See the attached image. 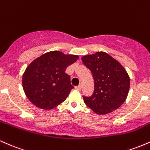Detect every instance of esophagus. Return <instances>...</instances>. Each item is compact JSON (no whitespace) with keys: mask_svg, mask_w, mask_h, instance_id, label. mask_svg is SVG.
<instances>
[{"mask_svg":"<svg viewBox=\"0 0 150 150\" xmlns=\"http://www.w3.org/2000/svg\"><path fill=\"white\" fill-rule=\"evenodd\" d=\"M81 88H82L81 85H79V86H77L75 87V88L76 89L77 91H81Z\"/></svg>","mask_w":150,"mask_h":150,"instance_id":"34e87169","label":"esophagus"}]
</instances>
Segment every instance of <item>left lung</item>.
Wrapping results in <instances>:
<instances>
[{
	"label": "left lung",
	"instance_id": "obj_1",
	"mask_svg": "<svg viewBox=\"0 0 150 150\" xmlns=\"http://www.w3.org/2000/svg\"><path fill=\"white\" fill-rule=\"evenodd\" d=\"M91 71L94 91L91 96H83L84 103L98 115L111 112L125 102L129 92V77L117 60L103 52L82 57Z\"/></svg>",
	"mask_w": 150,
	"mask_h": 150
}]
</instances>
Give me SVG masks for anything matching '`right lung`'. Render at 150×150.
I'll list each match as a JSON object with an SVG mask.
<instances>
[{
	"instance_id": "right-lung-1",
	"label": "right lung",
	"mask_w": 150,
	"mask_h": 150,
	"mask_svg": "<svg viewBox=\"0 0 150 150\" xmlns=\"http://www.w3.org/2000/svg\"><path fill=\"white\" fill-rule=\"evenodd\" d=\"M78 59L77 55H67L59 51L49 52L35 59L23 76V90L28 98L45 110L64 101L74 88L65 71Z\"/></svg>"
}]
</instances>
